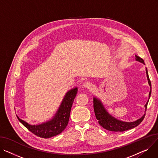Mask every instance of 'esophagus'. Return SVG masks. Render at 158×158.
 <instances>
[{
    "label": "esophagus",
    "mask_w": 158,
    "mask_h": 158,
    "mask_svg": "<svg viewBox=\"0 0 158 158\" xmlns=\"http://www.w3.org/2000/svg\"><path fill=\"white\" fill-rule=\"evenodd\" d=\"M92 83H91L90 82H88V81L85 82L84 84H83V86H84L85 88H88V89H89L91 87H92Z\"/></svg>",
    "instance_id": "34e87169"
}]
</instances>
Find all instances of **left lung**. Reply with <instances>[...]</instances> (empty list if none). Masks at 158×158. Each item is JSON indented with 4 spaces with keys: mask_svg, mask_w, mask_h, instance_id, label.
<instances>
[{
    "mask_svg": "<svg viewBox=\"0 0 158 158\" xmlns=\"http://www.w3.org/2000/svg\"><path fill=\"white\" fill-rule=\"evenodd\" d=\"M135 59L136 61L142 62L143 64L145 63L143 59H142L140 57L136 55L135 56ZM146 73H147V77L148 84L151 86V92L149 93V98H150L151 94V82L150 79H149L147 69H146ZM148 102V101H147V104L145 106L146 107V110L147 107ZM94 107L95 117H96V118L98 120L99 125H100L101 127H102L103 128H104L105 129L110 131L122 132V131H125L134 128L138 126L139 124L143 121L145 116V114L142 118L138 119V120L134 122H122L114 118L110 114L107 113V112L105 110L104 107H103L101 101H98L96 98H94Z\"/></svg>",
    "mask_w": 158,
    "mask_h": 158,
    "instance_id": "8db88e82",
    "label": "left lung"
}]
</instances>
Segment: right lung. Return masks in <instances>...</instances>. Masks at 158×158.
<instances>
[{
  "label": "right lung",
  "instance_id": "1",
  "mask_svg": "<svg viewBox=\"0 0 158 158\" xmlns=\"http://www.w3.org/2000/svg\"><path fill=\"white\" fill-rule=\"evenodd\" d=\"M77 92V88H76L67 92L59 110L51 121L38 126H31L19 118L18 116L16 117L25 127L36 136L43 138H49L55 136L61 133L68 125L72 106L76 96Z\"/></svg>",
  "mask_w": 158,
  "mask_h": 158
}]
</instances>
